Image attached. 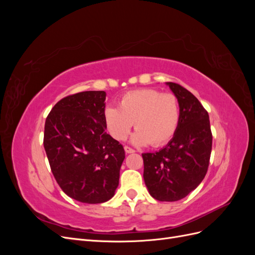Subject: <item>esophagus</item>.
Masks as SVG:
<instances>
[{
	"label": "esophagus",
	"mask_w": 255,
	"mask_h": 255,
	"mask_svg": "<svg viewBox=\"0 0 255 255\" xmlns=\"http://www.w3.org/2000/svg\"><path fill=\"white\" fill-rule=\"evenodd\" d=\"M125 151H126V153H128V154H129V153H134V152H135V150H133L132 148H129V146H128V145H126V146H125Z\"/></svg>",
	"instance_id": "34e87169"
}]
</instances>
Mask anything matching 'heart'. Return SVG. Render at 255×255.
Segmentation results:
<instances>
[{
  "label": "heart",
  "instance_id": "b5f03b06",
  "mask_svg": "<svg viewBox=\"0 0 255 255\" xmlns=\"http://www.w3.org/2000/svg\"><path fill=\"white\" fill-rule=\"evenodd\" d=\"M180 103L172 94L142 88L129 91L120 99L119 107L104 110V123L116 140H126L135 122L132 142L136 145H161L174 136L180 123Z\"/></svg>",
  "mask_w": 255,
  "mask_h": 255
}]
</instances>
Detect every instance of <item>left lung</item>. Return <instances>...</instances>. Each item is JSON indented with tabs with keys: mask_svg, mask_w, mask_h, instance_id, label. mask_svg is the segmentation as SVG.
<instances>
[{
	"mask_svg": "<svg viewBox=\"0 0 255 255\" xmlns=\"http://www.w3.org/2000/svg\"><path fill=\"white\" fill-rule=\"evenodd\" d=\"M180 103V123L163 149L143 153V180L158 201L174 202L186 197L204 179L212 152L208 114L199 100L181 85L167 82Z\"/></svg>",
	"mask_w": 255,
	"mask_h": 255,
	"instance_id": "1",
	"label": "left lung"
}]
</instances>
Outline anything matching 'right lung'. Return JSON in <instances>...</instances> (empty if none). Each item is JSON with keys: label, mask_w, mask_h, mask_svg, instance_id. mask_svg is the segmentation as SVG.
<instances>
[{"label": "right lung", "mask_w": 255, "mask_h": 255, "mask_svg": "<svg viewBox=\"0 0 255 255\" xmlns=\"http://www.w3.org/2000/svg\"><path fill=\"white\" fill-rule=\"evenodd\" d=\"M105 99V91L68 96L45 120L43 145L53 175L67 196L82 203L114 197L126 158L122 144L106 133Z\"/></svg>", "instance_id": "add662e5"}]
</instances>
